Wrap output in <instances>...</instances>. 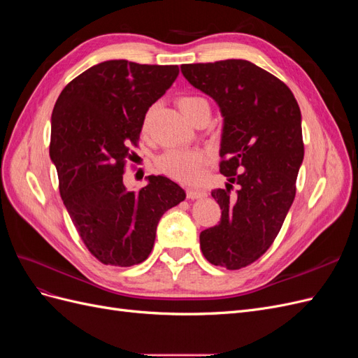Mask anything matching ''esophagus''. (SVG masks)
I'll use <instances>...</instances> for the list:
<instances>
[{
	"mask_svg": "<svg viewBox=\"0 0 358 358\" xmlns=\"http://www.w3.org/2000/svg\"><path fill=\"white\" fill-rule=\"evenodd\" d=\"M208 196V192L204 189H199V188H188L187 189V197L191 200H196V199H203Z\"/></svg>",
	"mask_w": 358,
	"mask_h": 358,
	"instance_id": "1",
	"label": "esophagus"
}]
</instances>
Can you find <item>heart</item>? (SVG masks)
Instances as JSON below:
<instances>
[{"label":"heart","instance_id":"heart-1","mask_svg":"<svg viewBox=\"0 0 358 358\" xmlns=\"http://www.w3.org/2000/svg\"><path fill=\"white\" fill-rule=\"evenodd\" d=\"M180 112L192 122L203 113H210L209 101L200 95H182L178 99ZM149 124V113L145 116L143 128ZM208 164V158L199 149H169L157 159V167L166 176L183 183L197 182Z\"/></svg>","mask_w":358,"mask_h":358}]
</instances>
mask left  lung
Masks as SVG:
<instances>
[{
	"label": "left lung",
	"instance_id": "8db88e82",
	"mask_svg": "<svg viewBox=\"0 0 358 358\" xmlns=\"http://www.w3.org/2000/svg\"><path fill=\"white\" fill-rule=\"evenodd\" d=\"M180 70L224 116L220 171L229 183L212 189L221 221L200 233L201 252L215 266L239 270L272 246L294 201L305 155L300 107L282 80L245 59Z\"/></svg>",
	"mask_w": 358,
	"mask_h": 358
}]
</instances>
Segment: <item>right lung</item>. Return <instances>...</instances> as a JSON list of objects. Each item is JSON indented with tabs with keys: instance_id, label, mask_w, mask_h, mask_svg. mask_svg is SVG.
Segmentation results:
<instances>
[{
	"instance_id": "1",
	"label": "right lung",
	"mask_w": 358,
	"mask_h": 358,
	"mask_svg": "<svg viewBox=\"0 0 358 358\" xmlns=\"http://www.w3.org/2000/svg\"><path fill=\"white\" fill-rule=\"evenodd\" d=\"M178 74V66L104 61L74 78L53 107L49 154L61 199L82 242L106 266L145 262L161 216L185 200L166 176H148L137 192L124 185L146 112Z\"/></svg>"
}]
</instances>
